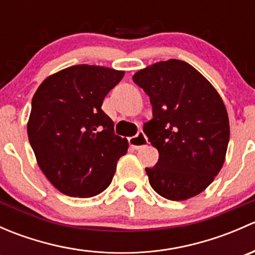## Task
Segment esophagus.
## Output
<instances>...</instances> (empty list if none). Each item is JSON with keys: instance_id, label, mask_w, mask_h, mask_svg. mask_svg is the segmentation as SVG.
<instances>
[{"instance_id": "obj_1", "label": "esophagus", "mask_w": 255, "mask_h": 255, "mask_svg": "<svg viewBox=\"0 0 255 255\" xmlns=\"http://www.w3.org/2000/svg\"><path fill=\"white\" fill-rule=\"evenodd\" d=\"M128 142H129V145L132 146V148L139 149L148 143V139H146L145 134H144L143 132H138L137 135L128 138Z\"/></svg>"}]
</instances>
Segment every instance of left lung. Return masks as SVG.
Instances as JSON below:
<instances>
[{"mask_svg":"<svg viewBox=\"0 0 255 255\" xmlns=\"http://www.w3.org/2000/svg\"><path fill=\"white\" fill-rule=\"evenodd\" d=\"M133 81L153 107V118L143 127L159 151L156 165L145 169L150 186L171 201L201 194L220 173L230 142L220 94L194 66L177 59L146 66Z\"/></svg>","mask_w":255,"mask_h":255,"instance_id":"left-lung-1","label":"left lung"}]
</instances>
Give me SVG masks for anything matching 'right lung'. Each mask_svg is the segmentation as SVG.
<instances>
[{
	"instance_id": "1",
	"label": "right lung",
	"mask_w": 255,
	"mask_h": 255,
	"mask_svg": "<svg viewBox=\"0 0 255 255\" xmlns=\"http://www.w3.org/2000/svg\"><path fill=\"white\" fill-rule=\"evenodd\" d=\"M125 71L74 65L48 76L35 91L28 138L43 174L64 195L92 197L111 184L128 140L102 111Z\"/></svg>"
}]
</instances>
